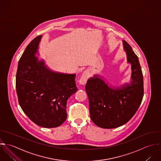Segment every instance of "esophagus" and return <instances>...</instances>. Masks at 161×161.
Segmentation results:
<instances>
[{
  "label": "esophagus",
  "instance_id": "esophagus-1",
  "mask_svg": "<svg viewBox=\"0 0 161 161\" xmlns=\"http://www.w3.org/2000/svg\"><path fill=\"white\" fill-rule=\"evenodd\" d=\"M88 76H89V73L88 71H85L83 73V75L80 80V83L81 84V85H85L86 84L87 80H88Z\"/></svg>",
  "mask_w": 161,
  "mask_h": 161
}]
</instances>
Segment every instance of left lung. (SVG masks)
I'll return each instance as SVG.
<instances>
[{"mask_svg": "<svg viewBox=\"0 0 161 161\" xmlns=\"http://www.w3.org/2000/svg\"><path fill=\"white\" fill-rule=\"evenodd\" d=\"M123 42L128 62L131 64V83L114 90L95 75L85 86L91 119L102 128H116L128 123L136 113L144 96L143 75L138 57L128 42Z\"/></svg>", "mask_w": 161, "mask_h": 161, "instance_id": "1", "label": "left lung"}]
</instances>
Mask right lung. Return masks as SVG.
Segmentation results:
<instances>
[{"label":"right lung","instance_id":"obj_1","mask_svg":"<svg viewBox=\"0 0 161 161\" xmlns=\"http://www.w3.org/2000/svg\"><path fill=\"white\" fill-rule=\"evenodd\" d=\"M42 35L27 45L19 60L16 91L23 111L36 125L47 128L62 125L67 118L68 99L78 88L75 74L53 72L35 56Z\"/></svg>","mask_w":161,"mask_h":161}]
</instances>
